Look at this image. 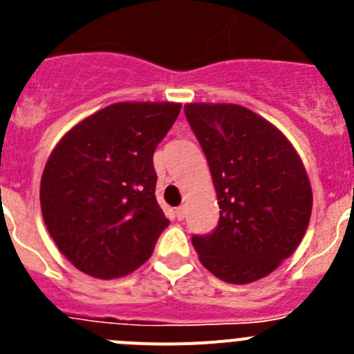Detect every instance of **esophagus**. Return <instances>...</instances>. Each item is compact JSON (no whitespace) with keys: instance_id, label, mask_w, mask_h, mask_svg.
I'll list each match as a JSON object with an SVG mask.
<instances>
[{"instance_id":"obj_1","label":"esophagus","mask_w":354,"mask_h":354,"mask_svg":"<svg viewBox=\"0 0 354 354\" xmlns=\"http://www.w3.org/2000/svg\"><path fill=\"white\" fill-rule=\"evenodd\" d=\"M184 216H186V207H184V205H179V207L175 209V218H177V220H184Z\"/></svg>"}]
</instances>
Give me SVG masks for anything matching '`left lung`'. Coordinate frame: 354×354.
Instances as JSON below:
<instances>
[{
	"label": "left lung",
	"instance_id": "left-lung-1",
	"mask_svg": "<svg viewBox=\"0 0 354 354\" xmlns=\"http://www.w3.org/2000/svg\"><path fill=\"white\" fill-rule=\"evenodd\" d=\"M220 204L211 234L193 236L200 262L228 283L255 282L290 257L312 214L301 158L273 124L239 104L184 106Z\"/></svg>",
	"mask_w": 354,
	"mask_h": 354
}]
</instances>
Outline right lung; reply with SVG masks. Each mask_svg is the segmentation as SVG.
Listing matches in <instances>:
<instances>
[{
	"label": "right lung",
	"mask_w": 354,
	"mask_h": 354,
	"mask_svg": "<svg viewBox=\"0 0 354 354\" xmlns=\"http://www.w3.org/2000/svg\"><path fill=\"white\" fill-rule=\"evenodd\" d=\"M179 111L177 102H117L53 149L40 180L44 223L80 271L111 280L152 255L170 223L156 200L152 158Z\"/></svg>",
	"instance_id": "1"
}]
</instances>
